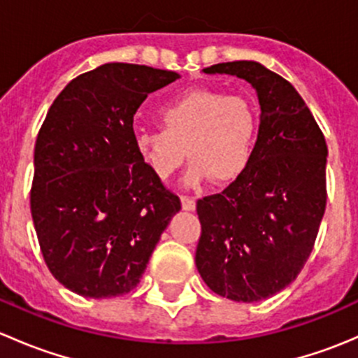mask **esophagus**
Masks as SVG:
<instances>
[{"label":"esophagus","mask_w":358,"mask_h":358,"mask_svg":"<svg viewBox=\"0 0 358 358\" xmlns=\"http://www.w3.org/2000/svg\"><path fill=\"white\" fill-rule=\"evenodd\" d=\"M180 201H182V208L185 209V211H194V209H196V201H194L192 197L182 196Z\"/></svg>","instance_id":"obj_1"}]
</instances>
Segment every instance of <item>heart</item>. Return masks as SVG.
<instances>
[{
    "label": "heart",
    "mask_w": 358,
    "mask_h": 358,
    "mask_svg": "<svg viewBox=\"0 0 358 358\" xmlns=\"http://www.w3.org/2000/svg\"><path fill=\"white\" fill-rule=\"evenodd\" d=\"M162 129L135 135L140 161L161 180H169L190 159L189 187L215 178L229 183L246 173L255 157L258 115L246 96L216 88H196L162 106Z\"/></svg>",
    "instance_id": "obj_1"
}]
</instances>
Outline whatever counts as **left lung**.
Masks as SVG:
<instances>
[{
	"label": "left lung",
	"instance_id": "8db88e82",
	"mask_svg": "<svg viewBox=\"0 0 358 358\" xmlns=\"http://www.w3.org/2000/svg\"><path fill=\"white\" fill-rule=\"evenodd\" d=\"M204 72L251 83L262 115L246 173L197 201L196 266L216 294L259 301L289 286L315 244L327 201L326 138L294 86L262 64L237 60Z\"/></svg>",
	"mask_w": 358,
	"mask_h": 358
}]
</instances>
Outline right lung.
<instances>
[{"instance_id": "right-lung-1", "label": "right lung", "mask_w": 358, "mask_h": 358, "mask_svg": "<svg viewBox=\"0 0 358 358\" xmlns=\"http://www.w3.org/2000/svg\"><path fill=\"white\" fill-rule=\"evenodd\" d=\"M180 76L103 64L53 100L34 147L31 213L43 258L62 286L85 298L136 287L161 234L180 211L135 150L133 115Z\"/></svg>"}]
</instances>
